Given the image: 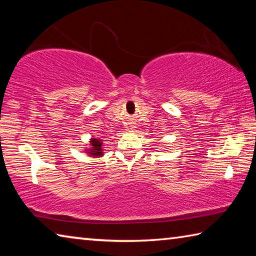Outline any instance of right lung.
Here are the masks:
<instances>
[{"mask_svg":"<svg viewBox=\"0 0 256 256\" xmlns=\"http://www.w3.org/2000/svg\"><path fill=\"white\" fill-rule=\"evenodd\" d=\"M90 144H92V149H89L88 154L90 156H92V157H100V156L102 154V141L98 140V138H92Z\"/></svg>","mask_w":256,"mask_h":256,"instance_id":"add662e5","label":"right lung"}]
</instances>
